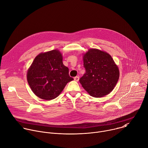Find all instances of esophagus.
Returning a JSON list of instances; mask_svg holds the SVG:
<instances>
[{"instance_id": "esophagus-1", "label": "esophagus", "mask_w": 148, "mask_h": 148, "mask_svg": "<svg viewBox=\"0 0 148 148\" xmlns=\"http://www.w3.org/2000/svg\"><path fill=\"white\" fill-rule=\"evenodd\" d=\"M74 81H79V77H78V76H77V77H74Z\"/></svg>"}]
</instances>
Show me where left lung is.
<instances>
[{
	"label": "left lung",
	"mask_w": 148,
	"mask_h": 148,
	"mask_svg": "<svg viewBox=\"0 0 148 148\" xmlns=\"http://www.w3.org/2000/svg\"><path fill=\"white\" fill-rule=\"evenodd\" d=\"M85 73L79 82L92 97H101L114 88L119 78V68L112 56L96 49H90L83 57Z\"/></svg>",
	"instance_id": "1"
}]
</instances>
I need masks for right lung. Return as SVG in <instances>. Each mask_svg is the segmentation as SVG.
Segmentation results:
<instances>
[{"mask_svg": "<svg viewBox=\"0 0 148 148\" xmlns=\"http://www.w3.org/2000/svg\"><path fill=\"white\" fill-rule=\"evenodd\" d=\"M69 69L63 63L62 53L53 50L39 54L29 68L27 78L32 92L40 99L57 97L66 84L73 81Z\"/></svg>", "mask_w": 148, "mask_h": 148, "instance_id": "1", "label": "right lung"}]
</instances>
